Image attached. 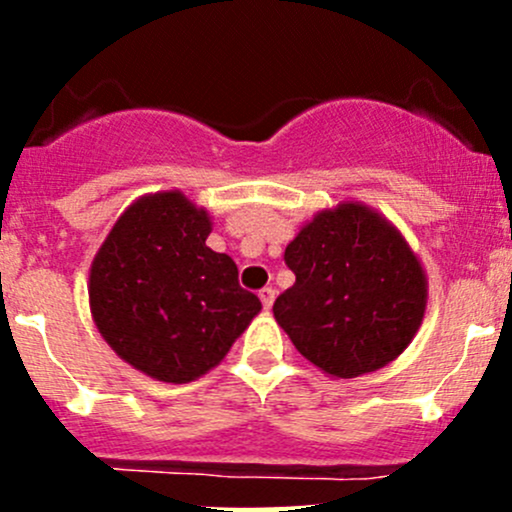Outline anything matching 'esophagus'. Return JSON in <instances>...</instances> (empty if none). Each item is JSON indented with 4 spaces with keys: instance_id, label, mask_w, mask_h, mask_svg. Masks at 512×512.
Here are the masks:
<instances>
[{
    "instance_id": "obj_1",
    "label": "esophagus",
    "mask_w": 512,
    "mask_h": 512,
    "mask_svg": "<svg viewBox=\"0 0 512 512\" xmlns=\"http://www.w3.org/2000/svg\"><path fill=\"white\" fill-rule=\"evenodd\" d=\"M260 299H262V307L272 309V304H275V289H272V287H262L260 289Z\"/></svg>"
}]
</instances>
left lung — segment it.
I'll return each mask as SVG.
<instances>
[{"mask_svg":"<svg viewBox=\"0 0 512 512\" xmlns=\"http://www.w3.org/2000/svg\"><path fill=\"white\" fill-rule=\"evenodd\" d=\"M285 262L297 280L272 312L327 376L369 374L414 342L426 314V270L379 210L359 200L319 210L287 245Z\"/></svg>","mask_w":512,"mask_h":512,"instance_id":"obj_1","label":"left lung"}]
</instances>
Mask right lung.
Masks as SVG:
<instances>
[{"label": "right lung", "instance_id": "add662e5", "mask_svg": "<svg viewBox=\"0 0 512 512\" xmlns=\"http://www.w3.org/2000/svg\"><path fill=\"white\" fill-rule=\"evenodd\" d=\"M213 218L180 190L133 200L98 247L89 307L108 347L165 384L200 379L225 359L262 304L237 265L205 245Z\"/></svg>", "mask_w": 512, "mask_h": 512}]
</instances>
